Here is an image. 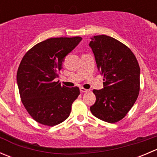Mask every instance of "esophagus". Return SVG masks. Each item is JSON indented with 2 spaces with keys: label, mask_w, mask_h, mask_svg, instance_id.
<instances>
[{
  "label": "esophagus",
  "mask_w": 157,
  "mask_h": 157,
  "mask_svg": "<svg viewBox=\"0 0 157 157\" xmlns=\"http://www.w3.org/2000/svg\"><path fill=\"white\" fill-rule=\"evenodd\" d=\"M80 92H81V93H87V92L90 91V90H86V89L83 88V87L80 88Z\"/></svg>",
  "instance_id": "obj_1"
}]
</instances>
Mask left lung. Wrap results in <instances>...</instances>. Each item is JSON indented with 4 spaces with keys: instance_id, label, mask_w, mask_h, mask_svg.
I'll list each match as a JSON object with an SVG mask.
<instances>
[{
    "instance_id": "obj_1",
    "label": "left lung",
    "mask_w": 157,
    "mask_h": 157,
    "mask_svg": "<svg viewBox=\"0 0 157 157\" xmlns=\"http://www.w3.org/2000/svg\"><path fill=\"white\" fill-rule=\"evenodd\" d=\"M90 46L104 77L103 89L93 90L96 100L90 111L99 119L115 123L127 115L137 99L139 64L131 49L110 36H93Z\"/></svg>"
}]
</instances>
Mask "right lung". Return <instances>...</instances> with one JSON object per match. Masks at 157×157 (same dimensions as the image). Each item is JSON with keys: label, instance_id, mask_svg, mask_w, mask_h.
Returning a JSON list of instances; mask_svg holds the SVG:
<instances>
[{"label": "right lung", "instance_id": "1", "mask_svg": "<svg viewBox=\"0 0 157 157\" xmlns=\"http://www.w3.org/2000/svg\"><path fill=\"white\" fill-rule=\"evenodd\" d=\"M81 39L80 36L51 38L36 44L23 56L17 71V85L25 109L37 122L52 127L69 117L80 90L61 86L54 80L66 55Z\"/></svg>", "mask_w": 157, "mask_h": 157}]
</instances>
